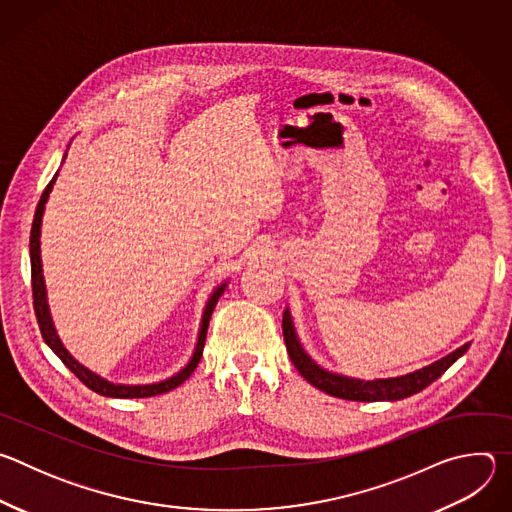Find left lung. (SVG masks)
Returning a JSON list of instances; mask_svg holds the SVG:
<instances>
[{
    "instance_id": "1",
    "label": "left lung",
    "mask_w": 512,
    "mask_h": 512,
    "mask_svg": "<svg viewBox=\"0 0 512 512\" xmlns=\"http://www.w3.org/2000/svg\"><path fill=\"white\" fill-rule=\"evenodd\" d=\"M283 340L287 346V354L294 362V367L300 371V375L314 385L316 389L338 397V399H348V401H399L405 397H411L419 391H423L427 385H431L435 379H440L452 364L470 348V342L464 346L456 348L448 356L435 360L427 367L401 375V377H391V379H373V381H362V379H352L344 375L330 373L322 369L318 362H314L306 350L302 348L294 322H291L289 310L283 312Z\"/></svg>"
}]
</instances>
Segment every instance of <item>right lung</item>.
Segmentation results:
<instances>
[{
  "instance_id": "right-lung-1",
  "label": "right lung",
  "mask_w": 512,
  "mask_h": 512,
  "mask_svg": "<svg viewBox=\"0 0 512 512\" xmlns=\"http://www.w3.org/2000/svg\"><path fill=\"white\" fill-rule=\"evenodd\" d=\"M66 160V154L62 158V162ZM58 178V172L54 174V178L48 182V186L44 188L42 196H40V202L36 206V214H34V223H32V233H30V263H32V296H34V312H36V318H38V326H40V332H42V338L44 342L54 350V354L66 364V369H70L72 373H75L79 377V381H83L91 391L103 395V397H115V399H141V397H154V395H162V393H168L176 387H180L192 373L194 369L198 367V362L202 358V348H204V340H206V330H208V322H210V316H212V310L218 302V298L223 296V291L227 287V281H223L221 285H218L208 302H206V308L202 312V322H200V330H198V340H196V348H194V354L192 358L188 360L186 367L176 373L174 377L166 379V381H160V383H152V385H117V383H109L105 381L103 377L95 375L93 371H89L87 367H83V364L72 358L70 352L62 346L58 334H56V328H54V322H52V316H50V308H48V300H46V285H44V275H42V257H40V229H42V214H44V206L48 202V196L52 192V186Z\"/></svg>"
}]
</instances>
